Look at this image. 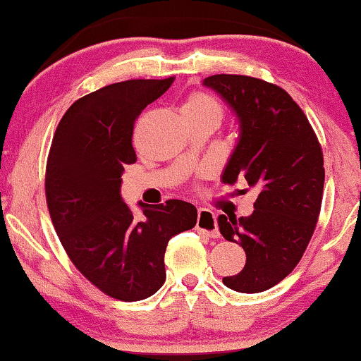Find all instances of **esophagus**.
Masks as SVG:
<instances>
[{"instance_id": "1", "label": "esophagus", "mask_w": 361, "mask_h": 361, "mask_svg": "<svg viewBox=\"0 0 361 361\" xmlns=\"http://www.w3.org/2000/svg\"><path fill=\"white\" fill-rule=\"evenodd\" d=\"M196 229L207 233L212 238H219L221 232L217 227V221L214 212L206 209V207H200L197 209V221H196Z\"/></svg>"}]
</instances>
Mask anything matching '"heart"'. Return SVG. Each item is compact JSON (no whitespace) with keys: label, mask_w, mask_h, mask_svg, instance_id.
Listing matches in <instances>:
<instances>
[{"label":"heart","mask_w":361,"mask_h":361,"mask_svg":"<svg viewBox=\"0 0 361 361\" xmlns=\"http://www.w3.org/2000/svg\"><path fill=\"white\" fill-rule=\"evenodd\" d=\"M183 114L185 116H207L212 118L217 124L224 118V108L214 96L202 93V91H195L191 93L183 103Z\"/></svg>","instance_id":"b5f03b06"}]
</instances>
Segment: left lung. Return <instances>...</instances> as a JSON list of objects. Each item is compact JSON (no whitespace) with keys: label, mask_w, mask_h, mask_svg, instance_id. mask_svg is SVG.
Here are the masks:
<instances>
[{"label":"left lung","mask_w":361,"mask_h":361,"mask_svg":"<svg viewBox=\"0 0 361 361\" xmlns=\"http://www.w3.org/2000/svg\"><path fill=\"white\" fill-rule=\"evenodd\" d=\"M216 90L240 123V139L222 181L238 176L257 188L248 217H217L226 240L240 243L247 262L240 273L222 278L238 293H262L291 273L306 252L321 214L322 147L306 114L278 85L245 75H212Z\"/></svg>","instance_id":"obj_1"}]
</instances>
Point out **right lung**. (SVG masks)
<instances>
[{
	"instance_id": "1",
	"label": "right lung",
	"mask_w": 361,
	"mask_h": 361,
	"mask_svg": "<svg viewBox=\"0 0 361 361\" xmlns=\"http://www.w3.org/2000/svg\"><path fill=\"white\" fill-rule=\"evenodd\" d=\"M175 81L128 80L75 101L60 119L45 166L50 219L77 270L119 301H140L165 283V250L196 226L191 202L142 204L132 214L119 195L124 166L135 164L134 126Z\"/></svg>"
}]
</instances>
